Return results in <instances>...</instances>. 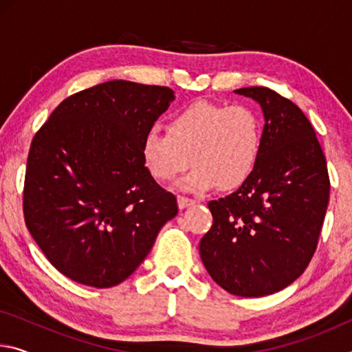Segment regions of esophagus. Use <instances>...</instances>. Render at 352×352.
I'll list each match as a JSON object with an SVG mask.
<instances>
[{
  "instance_id": "esophagus-1",
  "label": "esophagus",
  "mask_w": 352,
  "mask_h": 352,
  "mask_svg": "<svg viewBox=\"0 0 352 352\" xmlns=\"http://www.w3.org/2000/svg\"><path fill=\"white\" fill-rule=\"evenodd\" d=\"M177 201H178V208H180V210H183V208H188V206H190V205H194V204H195V200H194V199L184 197V195H178V197H177Z\"/></svg>"
}]
</instances>
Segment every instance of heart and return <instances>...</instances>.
I'll return each instance as SVG.
<instances>
[{
    "label": "heart",
    "instance_id": "obj_1",
    "mask_svg": "<svg viewBox=\"0 0 352 352\" xmlns=\"http://www.w3.org/2000/svg\"><path fill=\"white\" fill-rule=\"evenodd\" d=\"M262 135V119L253 107L195 100L169 119L168 132H147L141 155L160 182L174 180L192 160L195 168L180 183L183 189L231 190L242 186L258 166Z\"/></svg>",
    "mask_w": 352,
    "mask_h": 352
}]
</instances>
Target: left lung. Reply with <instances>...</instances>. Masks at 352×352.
Returning a JSON list of instances; mask_svg holds the SVG:
<instances>
[{
    "label": "left lung",
    "mask_w": 352,
    "mask_h": 352,
    "mask_svg": "<svg viewBox=\"0 0 352 352\" xmlns=\"http://www.w3.org/2000/svg\"><path fill=\"white\" fill-rule=\"evenodd\" d=\"M236 93L254 99L264 113L261 157L236 192L208 204L212 226L199 248L220 287L252 298L283 290L306 270L331 183L323 148L300 107L267 87Z\"/></svg>",
    "instance_id": "1"
}]
</instances>
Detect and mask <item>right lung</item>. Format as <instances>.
I'll use <instances>...</instances> for the list:
<instances>
[{"instance_id":"1","label":"right lung","mask_w":352,"mask_h":352,"mask_svg":"<svg viewBox=\"0 0 352 352\" xmlns=\"http://www.w3.org/2000/svg\"><path fill=\"white\" fill-rule=\"evenodd\" d=\"M175 99L168 87L110 80L58 104L35 133L23 212L65 276L113 287L138 269L177 199L153 180L142 140Z\"/></svg>"}]
</instances>
